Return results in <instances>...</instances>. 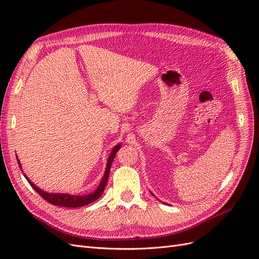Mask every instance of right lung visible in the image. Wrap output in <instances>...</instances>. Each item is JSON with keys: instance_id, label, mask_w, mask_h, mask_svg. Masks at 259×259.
Instances as JSON below:
<instances>
[{"instance_id": "obj_1", "label": "right lung", "mask_w": 259, "mask_h": 259, "mask_svg": "<svg viewBox=\"0 0 259 259\" xmlns=\"http://www.w3.org/2000/svg\"><path fill=\"white\" fill-rule=\"evenodd\" d=\"M120 148H121V145L119 144V145H116L112 149V151H111L110 155H109L108 161H107V166H106V170H105V175H104L103 179H101V182H100L99 186L97 187V189L94 191V192L90 193V194L72 195V194H68V193H49V192H46V191H43L38 187H36L32 182H31V180H29V178L25 174H23V175H25V177L27 178L28 183L31 185V187H32L33 189L38 194H40L44 200H46L49 203H51V204L57 205V206H64V207H81V206L90 204V203L96 201L98 198L101 197V194H103V192L105 190V187H106L107 180H108V177H109V173H110L112 161L114 159L116 152L119 151ZM17 161H18L19 167L21 168V165H20V162H19L18 158H17Z\"/></svg>"}]
</instances>
